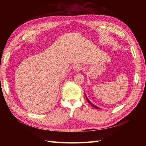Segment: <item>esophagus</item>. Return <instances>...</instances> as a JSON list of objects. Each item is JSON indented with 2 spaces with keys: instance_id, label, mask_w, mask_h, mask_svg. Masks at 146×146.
<instances>
[{
  "instance_id": "34e87169",
  "label": "esophagus",
  "mask_w": 146,
  "mask_h": 146,
  "mask_svg": "<svg viewBox=\"0 0 146 146\" xmlns=\"http://www.w3.org/2000/svg\"><path fill=\"white\" fill-rule=\"evenodd\" d=\"M82 69V66L80 64H77L74 66V70H75V71H79Z\"/></svg>"
}]
</instances>
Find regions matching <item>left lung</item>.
<instances>
[{"mask_svg":"<svg viewBox=\"0 0 146 146\" xmlns=\"http://www.w3.org/2000/svg\"><path fill=\"white\" fill-rule=\"evenodd\" d=\"M85 96H86V100H87V101L88 102V103H89L90 104H91L92 106V107H93L94 108H98V107H97V106H96V105H94V104H92L91 102L89 100H88V98H87V97H86V94H85Z\"/></svg>","mask_w":146,"mask_h":146,"instance_id":"left-lung-1","label":"left lung"}]
</instances>
